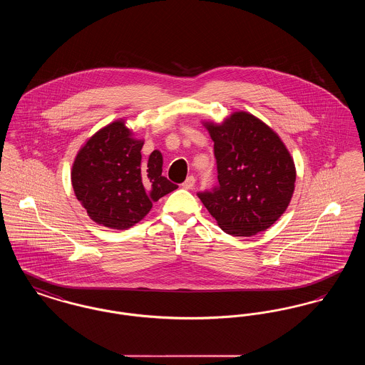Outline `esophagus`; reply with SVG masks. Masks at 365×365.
<instances>
[{
  "mask_svg": "<svg viewBox=\"0 0 365 365\" xmlns=\"http://www.w3.org/2000/svg\"><path fill=\"white\" fill-rule=\"evenodd\" d=\"M194 183H195L194 176H189V178L182 183V187H183V189H186V190H190V189L194 187Z\"/></svg>",
  "mask_w": 365,
  "mask_h": 365,
  "instance_id": "esophagus-1",
  "label": "esophagus"
}]
</instances>
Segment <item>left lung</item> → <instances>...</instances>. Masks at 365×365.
Segmentation results:
<instances>
[{
    "mask_svg": "<svg viewBox=\"0 0 365 365\" xmlns=\"http://www.w3.org/2000/svg\"><path fill=\"white\" fill-rule=\"evenodd\" d=\"M202 124L213 140L219 186L200 192V200L230 235L265 231L294 192L297 173L289 149L268 124L245 110Z\"/></svg>",
    "mask_w": 365,
    "mask_h": 365,
    "instance_id": "8db88e82",
    "label": "left lung"
}]
</instances>
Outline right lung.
Returning <instances> with one entry per match:
<instances>
[{"label": "right lung", "mask_w": 365, "mask_h": 365, "mask_svg": "<svg viewBox=\"0 0 365 365\" xmlns=\"http://www.w3.org/2000/svg\"><path fill=\"white\" fill-rule=\"evenodd\" d=\"M143 139L124 119L109 123L82 145L72 164L76 200L100 226L127 230L139 223L165 194L178 186L163 176V155L153 150L142 161Z\"/></svg>", "instance_id": "1"}]
</instances>
